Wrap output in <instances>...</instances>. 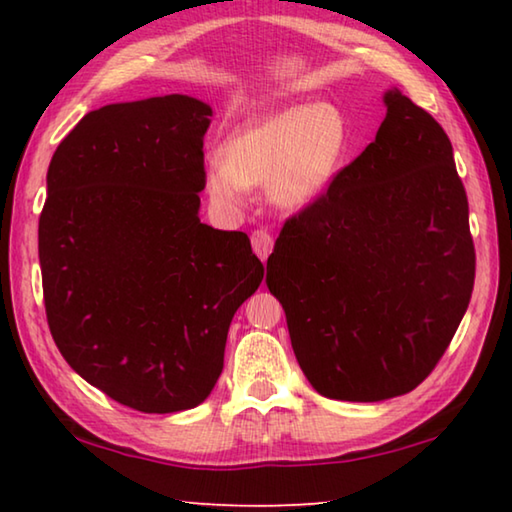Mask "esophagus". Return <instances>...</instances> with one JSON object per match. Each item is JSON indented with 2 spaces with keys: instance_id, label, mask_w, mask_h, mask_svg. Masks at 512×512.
Masks as SVG:
<instances>
[{
  "instance_id": "esophagus-1",
  "label": "esophagus",
  "mask_w": 512,
  "mask_h": 512,
  "mask_svg": "<svg viewBox=\"0 0 512 512\" xmlns=\"http://www.w3.org/2000/svg\"><path fill=\"white\" fill-rule=\"evenodd\" d=\"M250 244H253L255 255H257L259 259H262V262H266L268 255H271V250H273V237H271V232H266L264 228L255 230L253 235H250Z\"/></svg>"
}]
</instances>
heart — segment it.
I'll return each instance as SVG.
<instances>
[{
  "label": "heart",
  "mask_w": 512,
  "mask_h": 512,
  "mask_svg": "<svg viewBox=\"0 0 512 512\" xmlns=\"http://www.w3.org/2000/svg\"><path fill=\"white\" fill-rule=\"evenodd\" d=\"M349 129L333 102L293 105L237 125L203 165V188L221 212L244 208L246 190L266 185L277 208L302 210L336 179Z\"/></svg>",
  "instance_id": "1"
}]
</instances>
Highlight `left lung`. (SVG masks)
<instances>
[{
    "mask_svg": "<svg viewBox=\"0 0 512 512\" xmlns=\"http://www.w3.org/2000/svg\"><path fill=\"white\" fill-rule=\"evenodd\" d=\"M376 141L284 224L266 284L315 392L378 403L430 376L475 286L468 199L443 127L387 89Z\"/></svg>",
    "mask_w": 512,
    "mask_h": 512,
    "instance_id": "obj_1",
    "label": "left lung"
}]
</instances>
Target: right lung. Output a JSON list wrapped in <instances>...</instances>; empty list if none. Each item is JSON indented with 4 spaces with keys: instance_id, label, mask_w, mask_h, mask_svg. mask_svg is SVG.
Returning <instances> with one entry per match:
<instances>
[{
    "instance_id": "obj_1",
    "label": "right lung",
    "mask_w": 512,
    "mask_h": 512,
    "mask_svg": "<svg viewBox=\"0 0 512 512\" xmlns=\"http://www.w3.org/2000/svg\"><path fill=\"white\" fill-rule=\"evenodd\" d=\"M210 118L183 94L105 105L46 172L37 248L51 336L76 374L138 412L206 401L232 315L264 280L246 232L199 219Z\"/></svg>"
}]
</instances>
